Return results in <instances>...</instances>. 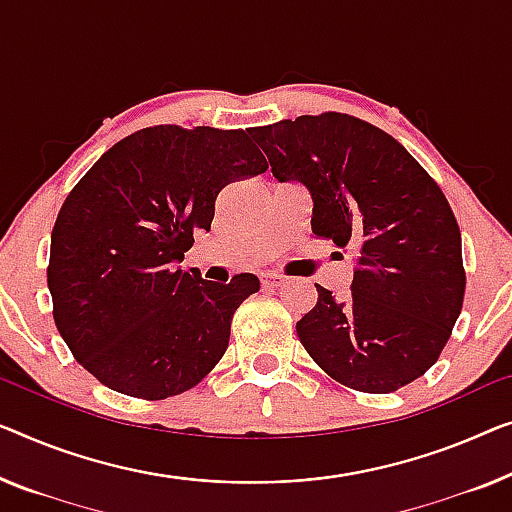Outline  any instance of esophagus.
I'll list each match as a JSON object with an SVG mask.
<instances>
[{
  "mask_svg": "<svg viewBox=\"0 0 512 512\" xmlns=\"http://www.w3.org/2000/svg\"><path fill=\"white\" fill-rule=\"evenodd\" d=\"M285 285V278L278 276V273H264L262 276V287L264 289H278Z\"/></svg>",
  "mask_w": 512,
  "mask_h": 512,
  "instance_id": "obj_1",
  "label": "esophagus"
}]
</instances>
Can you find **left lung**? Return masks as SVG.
Masks as SVG:
<instances>
[{"mask_svg": "<svg viewBox=\"0 0 512 512\" xmlns=\"http://www.w3.org/2000/svg\"><path fill=\"white\" fill-rule=\"evenodd\" d=\"M280 183L310 193L317 239L356 250L345 301L317 287L296 322L301 345L340 384L391 393L430 370L464 299L451 204L391 135L349 114H303L248 128Z\"/></svg>", "mask_w": 512, "mask_h": 512, "instance_id": "left-lung-1", "label": "left lung"}]
</instances>
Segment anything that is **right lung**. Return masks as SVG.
Returning <instances> with one entry per match:
<instances>
[{"mask_svg": "<svg viewBox=\"0 0 512 512\" xmlns=\"http://www.w3.org/2000/svg\"><path fill=\"white\" fill-rule=\"evenodd\" d=\"M266 170L246 131L211 126L142 128L96 160L50 236L55 324L82 368L142 400L209 375L259 280H202L181 269L183 253L209 232L220 190Z\"/></svg>", "mask_w": 512, "mask_h": 512, "instance_id": "add662e5", "label": "right lung"}]
</instances>
